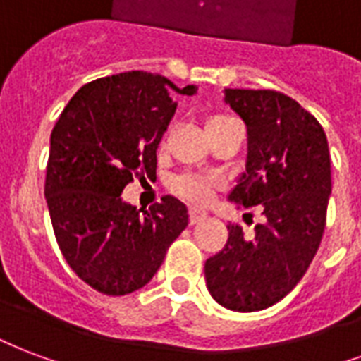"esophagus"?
Segmentation results:
<instances>
[{"label":"esophagus","mask_w":361,"mask_h":361,"mask_svg":"<svg viewBox=\"0 0 361 361\" xmlns=\"http://www.w3.org/2000/svg\"><path fill=\"white\" fill-rule=\"evenodd\" d=\"M203 219H207V211L203 209H190V224H197V222H202Z\"/></svg>","instance_id":"esophagus-1"}]
</instances>
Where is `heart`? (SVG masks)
<instances>
[{
    "label": "heart",
    "instance_id": "1",
    "mask_svg": "<svg viewBox=\"0 0 361 361\" xmlns=\"http://www.w3.org/2000/svg\"><path fill=\"white\" fill-rule=\"evenodd\" d=\"M238 123L234 118H230V116H224V114H215V116H209V118L205 119V133H207V137L211 135H215V133L222 131V129H226V127L234 126ZM171 190L178 194L184 200H188V202L194 203H205L211 197V192H213V183L207 180V178L203 177H196V175H183V177H178L173 180L171 184Z\"/></svg>",
    "mask_w": 361,
    "mask_h": 361
}]
</instances>
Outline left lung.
<instances>
[{
  "mask_svg": "<svg viewBox=\"0 0 361 361\" xmlns=\"http://www.w3.org/2000/svg\"><path fill=\"white\" fill-rule=\"evenodd\" d=\"M247 127V161L230 202L261 205L255 235L228 224V242L205 261L211 297L234 312L276 305L300 281L318 251L331 196L324 129L297 100L278 91L224 89Z\"/></svg>",
  "mask_w": 361,
  "mask_h": 361,
  "instance_id": "8db88e82",
  "label": "left lung"
}]
</instances>
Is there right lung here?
<instances>
[{
  "label": "right lung",
  "instance_id": "right-lung-1",
  "mask_svg": "<svg viewBox=\"0 0 361 361\" xmlns=\"http://www.w3.org/2000/svg\"><path fill=\"white\" fill-rule=\"evenodd\" d=\"M178 89L150 72L94 80L70 99L51 133L45 197L64 259L104 295H127L158 272L167 249L188 226V209L164 196L150 211L121 200L133 177H156L159 140Z\"/></svg>",
  "mask_w": 361,
  "mask_h": 361
}]
</instances>
